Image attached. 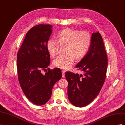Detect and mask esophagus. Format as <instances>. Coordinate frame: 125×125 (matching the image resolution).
<instances>
[{"label":"esophagus","mask_w":125,"mask_h":125,"mask_svg":"<svg viewBox=\"0 0 125 125\" xmlns=\"http://www.w3.org/2000/svg\"><path fill=\"white\" fill-rule=\"evenodd\" d=\"M62 76L63 78L65 77V71L64 70H62Z\"/></svg>","instance_id":"1"}]
</instances>
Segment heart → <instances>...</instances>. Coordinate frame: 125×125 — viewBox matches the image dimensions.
Returning <instances> with one entry per match:
<instances>
[{
    "mask_svg": "<svg viewBox=\"0 0 125 125\" xmlns=\"http://www.w3.org/2000/svg\"><path fill=\"white\" fill-rule=\"evenodd\" d=\"M56 40H48L46 48L49 55L55 57L57 55L59 46H65V54L57 57L52 62V65L58 68L64 70L69 69L73 65L74 59L80 60L88 53L92 38L90 34L84 31L67 28L59 32Z\"/></svg>",
    "mask_w": 125,
    "mask_h": 125,
    "instance_id": "heart-1",
    "label": "heart"
}]
</instances>
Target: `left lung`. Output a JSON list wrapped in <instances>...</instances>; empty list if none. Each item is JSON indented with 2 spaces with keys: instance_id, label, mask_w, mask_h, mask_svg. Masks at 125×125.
<instances>
[{
  "instance_id": "1",
  "label": "left lung",
  "mask_w": 125,
  "mask_h": 125,
  "mask_svg": "<svg viewBox=\"0 0 125 125\" xmlns=\"http://www.w3.org/2000/svg\"><path fill=\"white\" fill-rule=\"evenodd\" d=\"M91 38L88 53L75 66L83 73H65L68 97L72 104L79 107L85 106L95 99L106 75L107 56L103 39L99 32L93 33Z\"/></svg>"
}]
</instances>
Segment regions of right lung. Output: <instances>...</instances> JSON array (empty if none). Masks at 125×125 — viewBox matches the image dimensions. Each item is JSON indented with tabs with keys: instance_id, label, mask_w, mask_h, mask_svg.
Returning a JSON list of instances; mask_svg holds the SVG:
<instances>
[{
	"instance_id": "right-lung-1",
	"label": "right lung",
	"mask_w": 125,
	"mask_h": 125,
	"mask_svg": "<svg viewBox=\"0 0 125 125\" xmlns=\"http://www.w3.org/2000/svg\"><path fill=\"white\" fill-rule=\"evenodd\" d=\"M52 25L41 24L26 34L17 54L18 80L26 97L37 105L46 104L51 98L55 83L62 77L59 68H46L51 62L46 43L52 33ZM44 70L45 74L42 73Z\"/></svg>"
}]
</instances>
